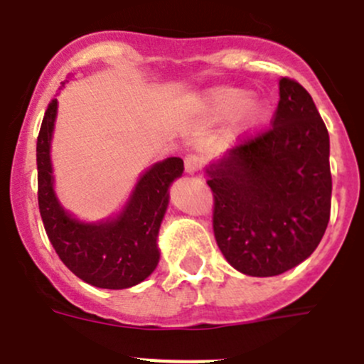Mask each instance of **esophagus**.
Segmentation results:
<instances>
[{
  "instance_id": "1",
  "label": "esophagus",
  "mask_w": 364,
  "mask_h": 364,
  "mask_svg": "<svg viewBox=\"0 0 364 364\" xmlns=\"http://www.w3.org/2000/svg\"><path fill=\"white\" fill-rule=\"evenodd\" d=\"M200 168H203V160H200L199 156H196V154H190V156L185 158V172H186V174L193 176V174H197Z\"/></svg>"
}]
</instances>
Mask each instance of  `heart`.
<instances>
[{
	"label": "heart",
	"mask_w": 364,
	"mask_h": 364,
	"mask_svg": "<svg viewBox=\"0 0 364 364\" xmlns=\"http://www.w3.org/2000/svg\"><path fill=\"white\" fill-rule=\"evenodd\" d=\"M200 108L213 122H224L236 117L243 133L256 132L268 115V105L259 97H250L249 90L240 87L211 88L203 96Z\"/></svg>",
	"instance_id": "heart-1"
}]
</instances>
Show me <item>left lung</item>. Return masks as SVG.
<instances>
[{
	"label": "left lung",
	"mask_w": 364,
	"mask_h": 364,
	"mask_svg": "<svg viewBox=\"0 0 364 364\" xmlns=\"http://www.w3.org/2000/svg\"><path fill=\"white\" fill-rule=\"evenodd\" d=\"M213 231L232 268L279 276L308 259L331 215L329 133L313 97L281 77L274 126L206 167Z\"/></svg>",
	"instance_id": "obj_1"
}]
</instances>
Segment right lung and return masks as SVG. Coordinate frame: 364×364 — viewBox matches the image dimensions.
Returning a JSON list of instances; mask_svg holds the SVG:
<instances>
[{"label": "right lung", "mask_w": 364, "mask_h": 364, "mask_svg": "<svg viewBox=\"0 0 364 364\" xmlns=\"http://www.w3.org/2000/svg\"><path fill=\"white\" fill-rule=\"evenodd\" d=\"M56 114L58 100H51L37 139L38 210L49 242L85 283L107 290L135 287L158 267V232L171 199L168 188L185 171L183 160L171 156L146 168L119 213L96 222L80 220L55 192L51 142Z\"/></svg>", "instance_id": "1"}]
</instances>
